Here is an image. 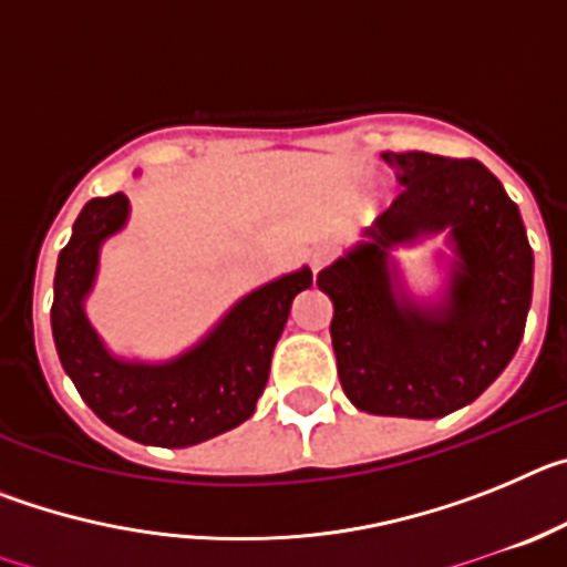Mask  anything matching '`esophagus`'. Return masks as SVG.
Masks as SVG:
<instances>
[{
	"label": "esophagus",
	"mask_w": 567,
	"mask_h": 567,
	"mask_svg": "<svg viewBox=\"0 0 567 567\" xmlns=\"http://www.w3.org/2000/svg\"><path fill=\"white\" fill-rule=\"evenodd\" d=\"M329 255H332V249H329V247H315L312 252H309V267H312L315 275H318L320 269L327 267Z\"/></svg>",
	"instance_id": "34e87169"
}]
</instances>
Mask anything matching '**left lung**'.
<instances>
[{"instance_id": "left-lung-1", "label": "left lung", "mask_w": 567, "mask_h": 567, "mask_svg": "<svg viewBox=\"0 0 567 567\" xmlns=\"http://www.w3.org/2000/svg\"><path fill=\"white\" fill-rule=\"evenodd\" d=\"M403 193L318 275L332 300L338 378L354 409L434 420L474 403L517 354L534 252L517 204L474 158L383 153ZM445 234L455 258L437 301L404 289L391 252Z\"/></svg>"}]
</instances>
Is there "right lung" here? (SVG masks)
I'll return each instance as SVG.
<instances>
[{"mask_svg": "<svg viewBox=\"0 0 567 567\" xmlns=\"http://www.w3.org/2000/svg\"><path fill=\"white\" fill-rule=\"evenodd\" d=\"M127 218L124 193L93 198L79 213L53 278V340L62 369L102 423L135 443L187 449L252 417L275 343L295 295L312 287V269L280 275L235 300L198 343L175 358L130 360L110 352L84 309L96 287L102 244L122 233Z\"/></svg>", "mask_w": 567, "mask_h": 567, "instance_id": "obj_1", "label": "right lung"}]
</instances>
